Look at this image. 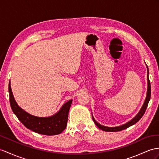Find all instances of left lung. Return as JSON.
Instances as JSON below:
<instances>
[{"mask_svg": "<svg viewBox=\"0 0 159 159\" xmlns=\"http://www.w3.org/2000/svg\"><path fill=\"white\" fill-rule=\"evenodd\" d=\"M147 71H148V73H147V80H148V90H147V95H146V98L145 99V101L144 104H143L142 107L141 108L140 111H139V113L137 114V115L135 117L131 119V121L129 122H127V123L124 125H122L121 126H118V127H106L99 124V123L96 121L94 118L92 116V119L93 121H94V123L96 125L98 128H100L101 130H103L104 131H111V132H113V131H121L125 129H127V127H129L131 125H134L135 123H136L139 120H140L142 116L144 115L145 111L146 110V108L148 107V104L149 102V100L150 99V94H151V87H150V80H149V77H148V68L147 67Z\"/></svg>", "mask_w": 159, "mask_h": 159, "instance_id": "obj_1", "label": "left lung"}]
</instances>
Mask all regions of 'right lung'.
Segmentation results:
<instances>
[{
    "label": "right lung",
    "mask_w": 159,
    "mask_h": 159,
    "mask_svg": "<svg viewBox=\"0 0 159 159\" xmlns=\"http://www.w3.org/2000/svg\"><path fill=\"white\" fill-rule=\"evenodd\" d=\"M11 107L18 119L27 128L40 134L54 135L61 134L66 128L69 111L72 100L65 103L56 114L48 117H39L27 113L18 106L13 97L11 84H9Z\"/></svg>",
    "instance_id": "add662e5"
}]
</instances>
